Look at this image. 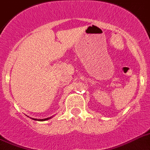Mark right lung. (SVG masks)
<instances>
[{"label":"right lung","mask_w":150,"mask_h":150,"mask_svg":"<svg viewBox=\"0 0 150 150\" xmlns=\"http://www.w3.org/2000/svg\"><path fill=\"white\" fill-rule=\"evenodd\" d=\"M49 118H51V117H48V118H45V119H35V118H33V120H35V121H46V120H48Z\"/></svg>","instance_id":"obj_1"}]
</instances>
